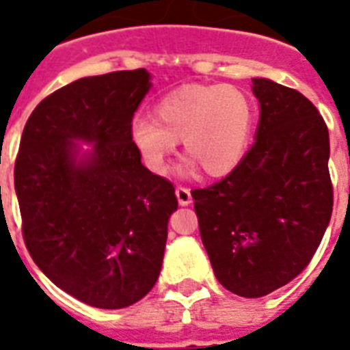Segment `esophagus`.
I'll list each match as a JSON object with an SVG mask.
<instances>
[{
	"label": "esophagus",
	"mask_w": 350,
	"mask_h": 350,
	"mask_svg": "<svg viewBox=\"0 0 350 350\" xmlns=\"http://www.w3.org/2000/svg\"><path fill=\"white\" fill-rule=\"evenodd\" d=\"M176 196H178V203L180 205H191L192 203V196H191V189L189 187H176Z\"/></svg>",
	"instance_id": "obj_1"
}]
</instances>
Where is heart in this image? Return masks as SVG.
<instances>
[{
	"label": "heart",
	"mask_w": 350,
	"mask_h": 350,
	"mask_svg": "<svg viewBox=\"0 0 350 350\" xmlns=\"http://www.w3.org/2000/svg\"><path fill=\"white\" fill-rule=\"evenodd\" d=\"M154 116L134 118L131 142L154 174H167L183 139L191 167L225 176L241 161L254 125V103L232 85H187L165 94Z\"/></svg>",
	"instance_id": "b5f03b06"
}]
</instances>
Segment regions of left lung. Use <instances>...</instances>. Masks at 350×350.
I'll use <instances>...</instances> for the list:
<instances>
[{
    "label": "left lung",
    "mask_w": 350,
    "mask_h": 350,
    "mask_svg": "<svg viewBox=\"0 0 350 350\" xmlns=\"http://www.w3.org/2000/svg\"><path fill=\"white\" fill-rule=\"evenodd\" d=\"M256 142L224 180L194 189L203 247L218 282L260 298L305 271L332 214L329 131L301 92L252 79Z\"/></svg>",
    "instance_id": "8db88e82"
}]
</instances>
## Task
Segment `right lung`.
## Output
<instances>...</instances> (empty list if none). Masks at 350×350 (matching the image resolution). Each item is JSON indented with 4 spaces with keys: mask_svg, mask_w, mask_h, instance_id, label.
I'll use <instances>...</instances> for the list:
<instances>
[{
    "mask_svg": "<svg viewBox=\"0 0 350 350\" xmlns=\"http://www.w3.org/2000/svg\"><path fill=\"white\" fill-rule=\"evenodd\" d=\"M145 68L76 79L36 107L14 167L21 232L54 285L98 309L136 304L158 282L174 185L131 142ZM74 139L95 143L75 161Z\"/></svg>",
    "mask_w": 350,
    "mask_h": 350,
    "instance_id": "1",
    "label": "right lung"
}]
</instances>
